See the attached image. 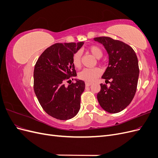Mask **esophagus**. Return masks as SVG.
I'll use <instances>...</instances> for the list:
<instances>
[{
  "mask_svg": "<svg viewBox=\"0 0 158 158\" xmlns=\"http://www.w3.org/2000/svg\"><path fill=\"white\" fill-rule=\"evenodd\" d=\"M92 85V84H91V83L85 82V86H86V87H88V86H89V85Z\"/></svg>",
  "mask_w": 158,
  "mask_h": 158,
  "instance_id": "34e87169",
  "label": "esophagus"
}]
</instances>
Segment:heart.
I'll use <instances>...</instances> for the list:
<instances>
[{"label":"heart","instance_id":"b5f03b06","mask_svg":"<svg viewBox=\"0 0 158 158\" xmlns=\"http://www.w3.org/2000/svg\"><path fill=\"white\" fill-rule=\"evenodd\" d=\"M88 51L96 59H100L103 54L102 49L97 45L89 46L88 47ZM81 57H82V55H81L80 51H76L73 56L72 61H73V64L76 68H78L80 66ZM101 74L102 71L98 68L84 69L79 73L78 78L80 80L85 81V82L92 83L94 82L101 75Z\"/></svg>","mask_w":158,"mask_h":158}]
</instances>
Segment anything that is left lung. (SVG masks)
Segmentation results:
<instances>
[{
  "label": "left lung",
  "mask_w": 158,
  "mask_h": 158,
  "mask_svg": "<svg viewBox=\"0 0 158 158\" xmlns=\"http://www.w3.org/2000/svg\"><path fill=\"white\" fill-rule=\"evenodd\" d=\"M102 44L109 55V65L102 78L110 79V86L101 84L98 102L105 111L117 113L125 109L136 92L139 67L135 51L131 46L109 37L94 38Z\"/></svg>",
  "instance_id": "left-lung-1"
}]
</instances>
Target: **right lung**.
<instances>
[{
  "mask_svg": "<svg viewBox=\"0 0 158 158\" xmlns=\"http://www.w3.org/2000/svg\"><path fill=\"white\" fill-rule=\"evenodd\" d=\"M84 42L55 44L38 58L33 71V89L41 106L50 116L59 120L75 117L80 108L81 95L85 89L83 80H73L76 72L73 56ZM72 82V81H71Z\"/></svg>",
  "mask_w": 158,
  "mask_h": 158,
  "instance_id": "add662e5",
  "label": "right lung"
}]
</instances>
